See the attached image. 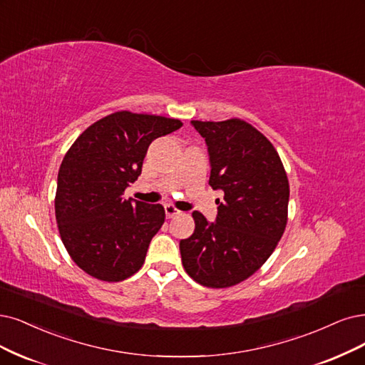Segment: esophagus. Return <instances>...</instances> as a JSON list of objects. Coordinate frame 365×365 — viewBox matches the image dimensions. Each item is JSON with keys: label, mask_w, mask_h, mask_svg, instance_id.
Returning <instances> with one entry per match:
<instances>
[{"label": "esophagus", "mask_w": 365, "mask_h": 365, "mask_svg": "<svg viewBox=\"0 0 365 365\" xmlns=\"http://www.w3.org/2000/svg\"><path fill=\"white\" fill-rule=\"evenodd\" d=\"M164 209H165L167 218H174V217H179V215H182V212L179 209H175L173 205H165Z\"/></svg>", "instance_id": "34e87169"}]
</instances>
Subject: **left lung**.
I'll return each instance as SVG.
<instances>
[{
  "mask_svg": "<svg viewBox=\"0 0 365 365\" xmlns=\"http://www.w3.org/2000/svg\"><path fill=\"white\" fill-rule=\"evenodd\" d=\"M210 156L217 222L192 212L195 230L180 240L182 264L198 284L225 289L239 284L271 257L286 230L289 179L272 143L240 118L192 120Z\"/></svg>",
  "mask_w": 365,
  "mask_h": 365,
  "instance_id": "8db88e82",
  "label": "left lung"
}]
</instances>
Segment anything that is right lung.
Masks as SVG:
<instances>
[{
	"label": "right lung",
	"instance_id": "obj_1",
	"mask_svg": "<svg viewBox=\"0 0 365 365\" xmlns=\"http://www.w3.org/2000/svg\"><path fill=\"white\" fill-rule=\"evenodd\" d=\"M182 125L178 118L117 111L94 121L64 155L56 220L67 252L86 274L117 282L144 264L165 210L123 194L141 174L150 143Z\"/></svg>",
	"mask_w": 365,
	"mask_h": 365
}]
</instances>
